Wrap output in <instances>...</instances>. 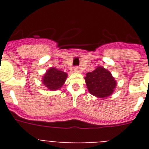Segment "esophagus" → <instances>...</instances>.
I'll list each match as a JSON object with an SVG mask.
<instances>
[{"mask_svg":"<svg viewBox=\"0 0 149 149\" xmlns=\"http://www.w3.org/2000/svg\"><path fill=\"white\" fill-rule=\"evenodd\" d=\"M74 71L76 72H81V70H80V68H79V66H76V67L74 68Z\"/></svg>","mask_w":149,"mask_h":149,"instance_id":"34e87169","label":"esophagus"}]
</instances>
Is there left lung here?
Instances as JSON below:
<instances>
[{"label":"left lung","mask_w":149,"mask_h":149,"mask_svg":"<svg viewBox=\"0 0 149 149\" xmlns=\"http://www.w3.org/2000/svg\"><path fill=\"white\" fill-rule=\"evenodd\" d=\"M85 81L90 93L99 98L111 96L117 85L111 72L102 66H97L93 72H87Z\"/></svg>","instance_id":"obj_1"}]
</instances>
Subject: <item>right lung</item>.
<instances>
[{
	"label": "right lung",
	"mask_w": 149,
	"mask_h": 149,
	"mask_svg": "<svg viewBox=\"0 0 149 149\" xmlns=\"http://www.w3.org/2000/svg\"><path fill=\"white\" fill-rule=\"evenodd\" d=\"M67 73L57 70L56 68H49L42 77V84L50 91L60 89L67 78Z\"/></svg>",
	"instance_id": "add662e5"
}]
</instances>
